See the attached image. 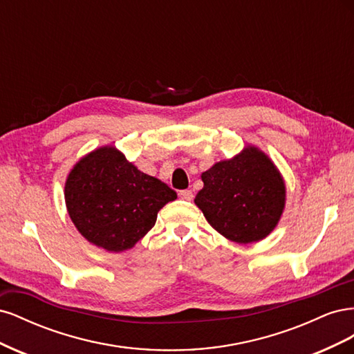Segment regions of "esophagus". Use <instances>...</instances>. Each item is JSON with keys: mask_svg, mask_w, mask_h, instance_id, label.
<instances>
[{"mask_svg": "<svg viewBox=\"0 0 354 354\" xmlns=\"http://www.w3.org/2000/svg\"><path fill=\"white\" fill-rule=\"evenodd\" d=\"M178 196L181 199H185V201H192V198H194V194H192V190L185 189V190H180L178 192Z\"/></svg>", "mask_w": 354, "mask_h": 354, "instance_id": "esophagus-1", "label": "esophagus"}]
</instances>
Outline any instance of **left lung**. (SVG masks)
Wrapping results in <instances>:
<instances>
[{
	"label": "left lung",
	"mask_w": 354,
	"mask_h": 354,
	"mask_svg": "<svg viewBox=\"0 0 354 354\" xmlns=\"http://www.w3.org/2000/svg\"><path fill=\"white\" fill-rule=\"evenodd\" d=\"M195 203L211 226L236 243L261 241L279 221L285 185L272 160L257 147L202 173Z\"/></svg>",
	"instance_id": "8db88e82"
}]
</instances>
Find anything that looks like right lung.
<instances>
[{
    "instance_id": "add662e5",
    "label": "right lung",
    "mask_w": 354,
    "mask_h": 354,
    "mask_svg": "<svg viewBox=\"0 0 354 354\" xmlns=\"http://www.w3.org/2000/svg\"><path fill=\"white\" fill-rule=\"evenodd\" d=\"M177 198L162 181L138 171L115 147H100L73 167L65 199L71 220L95 246L121 252L151 230L158 211Z\"/></svg>"
}]
</instances>
